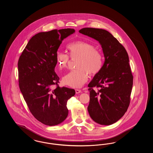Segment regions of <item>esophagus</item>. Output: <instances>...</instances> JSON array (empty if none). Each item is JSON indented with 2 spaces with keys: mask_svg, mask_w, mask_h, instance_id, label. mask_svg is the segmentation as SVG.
Returning <instances> with one entry per match:
<instances>
[{
  "mask_svg": "<svg viewBox=\"0 0 153 153\" xmlns=\"http://www.w3.org/2000/svg\"><path fill=\"white\" fill-rule=\"evenodd\" d=\"M75 91H76V94H79L80 92H81V91L80 89H75Z\"/></svg>",
  "mask_w": 153,
  "mask_h": 153,
  "instance_id": "obj_1",
  "label": "esophagus"
}]
</instances>
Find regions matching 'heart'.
I'll use <instances>...</instances> for the list:
<instances>
[{
  "instance_id": "b5f03b06",
  "label": "heart",
  "mask_w": 153,
  "mask_h": 153,
  "mask_svg": "<svg viewBox=\"0 0 153 153\" xmlns=\"http://www.w3.org/2000/svg\"><path fill=\"white\" fill-rule=\"evenodd\" d=\"M69 56L58 51L56 55V64L59 70L65 68L72 59H78L74 70L62 77L64 84L74 88H81L88 79V73L94 76L99 73L103 66V57L101 51L94 44L78 41L67 46ZM70 57L69 58V57Z\"/></svg>"
}]
</instances>
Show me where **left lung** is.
I'll list each match as a JSON object with an SVG mask.
<instances>
[{"mask_svg":"<svg viewBox=\"0 0 153 153\" xmlns=\"http://www.w3.org/2000/svg\"><path fill=\"white\" fill-rule=\"evenodd\" d=\"M79 33L99 41L105 57L101 71L88 85L89 114L97 123L112 124L123 116L130 102L133 76L127 52L105 30L86 27Z\"/></svg>","mask_w":153,"mask_h":153,"instance_id":"left-lung-1","label":"left lung"}]
</instances>
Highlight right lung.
<instances>
[{"mask_svg":"<svg viewBox=\"0 0 153 153\" xmlns=\"http://www.w3.org/2000/svg\"><path fill=\"white\" fill-rule=\"evenodd\" d=\"M74 32L64 29L39 33L30 39L18 60L19 86L23 98L32 115L45 125H57L65 119L67 102L75 95L73 89L59 87V78L54 71L60 45Z\"/></svg>","mask_w":153,"mask_h":153,"instance_id":"1","label":"right lung"}]
</instances>
